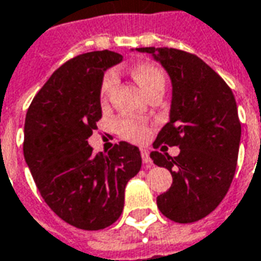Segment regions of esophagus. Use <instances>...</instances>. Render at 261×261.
<instances>
[{
    "label": "esophagus",
    "instance_id": "34e87169",
    "mask_svg": "<svg viewBox=\"0 0 261 261\" xmlns=\"http://www.w3.org/2000/svg\"><path fill=\"white\" fill-rule=\"evenodd\" d=\"M141 156H142V162L147 168H151L152 166V159L149 158V152H148L145 148H141Z\"/></svg>",
    "mask_w": 261,
    "mask_h": 261
}]
</instances>
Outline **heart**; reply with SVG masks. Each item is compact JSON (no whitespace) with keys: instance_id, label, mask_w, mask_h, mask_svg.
I'll return each instance as SVG.
<instances>
[{"instance_id":"obj_1","label":"heart","mask_w":261,"mask_h":261,"mask_svg":"<svg viewBox=\"0 0 261 261\" xmlns=\"http://www.w3.org/2000/svg\"><path fill=\"white\" fill-rule=\"evenodd\" d=\"M131 74L134 76V80L137 81V84L140 85L142 91L145 93L152 92L156 88H165V74L162 69L159 68L156 64L152 63H138L133 67L131 69ZM114 84H116V74L113 71H110L108 74H105L100 82V99L106 100L109 97V93L113 89ZM117 130H119L120 136L124 137L125 140L134 142H141L149 134V128L147 125L142 124L140 121L133 119H120L117 121Z\"/></svg>"}]
</instances>
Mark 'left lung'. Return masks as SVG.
<instances>
[{
  "mask_svg": "<svg viewBox=\"0 0 261 261\" xmlns=\"http://www.w3.org/2000/svg\"><path fill=\"white\" fill-rule=\"evenodd\" d=\"M137 51L151 54L172 81L169 121L153 148L165 144L179 147L180 153L172 158L168 152H151L153 164L166 168L173 179L156 204L175 222H196L218 207L235 176L242 133L235 96L194 54L168 47Z\"/></svg>",
  "mask_w": 261,
  "mask_h": 261,
  "instance_id": "obj_1",
  "label": "left lung"
}]
</instances>
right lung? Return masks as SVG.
Here are the masks:
<instances>
[{
    "mask_svg": "<svg viewBox=\"0 0 261 261\" xmlns=\"http://www.w3.org/2000/svg\"><path fill=\"white\" fill-rule=\"evenodd\" d=\"M121 60L109 50L71 59L54 71L26 113V165L46 204L80 229L114 224L123 213L125 186L141 169L136 145L121 141L95 155L88 144L102 117L105 71Z\"/></svg>",
    "mask_w": 261,
    "mask_h": 261,
    "instance_id": "1",
    "label": "right lung"
}]
</instances>
